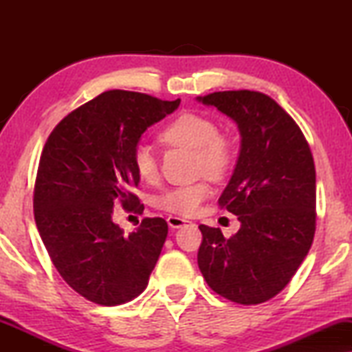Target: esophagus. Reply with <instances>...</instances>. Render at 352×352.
Listing matches in <instances>:
<instances>
[{
  "label": "esophagus",
  "instance_id": "1",
  "mask_svg": "<svg viewBox=\"0 0 352 352\" xmlns=\"http://www.w3.org/2000/svg\"><path fill=\"white\" fill-rule=\"evenodd\" d=\"M166 221H168V226H170L171 229H179V228H182V226L190 224V221L182 219V218H179V216H168Z\"/></svg>",
  "mask_w": 352,
  "mask_h": 352
}]
</instances>
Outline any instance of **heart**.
<instances>
[{"label":"heart","mask_w":352,"mask_h":352,"mask_svg":"<svg viewBox=\"0 0 352 352\" xmlns=\"http://www.w3.org/2000/svg\"><path fill=\"white\" fill-rule=\"evenodd\" d=\"M160 139L168 146L186 147L195 153V168L210 177H223L234 160V144L219 133L214 120L201 113H181L160 131ZM133 168L144 181L155 179L158 168L152 148L138 144L131 155ZM210 187L200 181L195 184L173 187L157 197L155 205L168 213L192 216L201 201L208 199Z\"/></svg>","instance_id":"obj_1"}]
</instances>
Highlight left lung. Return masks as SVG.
<instances>
[{"label":"left lung","mask_w":352,"mask_h":352,"mask_svg":"<svg viewBox=\"0 0 352 352\" xmlns=\"http://www.w3.org/2000/svg\"><path fill=\"white\" fill-rule=\"evenodd\" d=\"M237 123L242 144L218 204L240 221L226 239L200 224V272L218 295L259 305L280 293L309 252L316 232V166L290 115L258 91H219L204 98Z\"/></svg>","instance_id":"left-lung-1"}]
</instances>
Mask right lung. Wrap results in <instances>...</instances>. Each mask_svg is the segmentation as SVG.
Segmentation results:
<instances>
[{
    "label": "right lung",
    "mask_w": 352,
    "mask_h": 352,
    "mask_svg": "<svg viewBox=\"0 0 352 352\" xmlns=\"http://www.w3.org/2000/svg\"><path fill=\"white\" fill-rule=\"evenodd\" d=\"M112 89L70 112L52 129L38 165L33 211L60 277L102 306L131 301L147 287L168 235L162 218H144L129 235L112 221L115 206L141 213L131 155L142 133L179 107Z\"/></svg>",
    "instance_id": "obj_1"
}]
</instances>
